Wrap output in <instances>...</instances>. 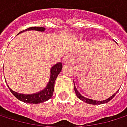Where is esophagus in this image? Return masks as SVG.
Returning <instances> with one entry per match:
<instances>
[{"instance_id":"34e87169","label":"esophagus","mask_w":127,"mask_h":127,"mask_svg":"<svg viewBox=\"0 0 127 127\" xmlns=\"http://www.w3.org/2000/svg\"><path fill=\"white\" fill-rule=\"evenodd\" d=\"M63 63L64 64H70V63H72V59H71V57L69 56H65L64 59H63Z\"/></svg>"}]
</instances>
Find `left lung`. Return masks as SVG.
Returning a JSON list of instances; mask_svg holds the SVG:
<instances>
[{
  "instance_id": "8db88e82",
  "label": "left lung",
  "mask_w": 127,
  "mask_h": 127,
  "mask_svg": "<svg viewBox=\"0 0 127 127\" xmlns=\"http://www.w3.org/2000/svg\"><path fill=\"white\" fill-rule=\"evenodd\" d=\"M74 88H75V94H76L77 97H78L80 100H83V101H85V103L89 104H102L107 103V102H109L112 98H113V97L116 95V94L117 93V91L114 95H113L111 97H110L109 98H107V99H106V100H95L89 99V98H87V97H85L84 96H82V95L79 93V92L78 91V90L76 89L75 85V83H74Z\"/></svg>"
}]
</instances>
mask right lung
Wrapping results in <instances>:
<instances>
[{"label": "right lung", "instance_id": "obj_1", "mask_svg": "<svg viewBox=\"0 0 127 127\" xmlns=\"http://www.w3.org/2000/svg\"><path fill=\"white\" fill-rule=\"evenodd\" d=\"M27 30H36V31H40V32H43L45 31V28L44 27H30L25 30H23L20 32H23L24 31H27ZM62 68V62H59L57 64H56L55 65H53L51 68V75H50V78L49 81V83L47 84L46 87L43 89L41 91H39L37 93L35 94H31V95H23V94H19L17 93L14 91H13L12 89H10L11 93L15 96L18 100L25 102V103H28V104H39V103H42V102L46 101L49 99H50L52 96L53 91H54V86H55V81L56 78L58 77V75L60 73L61 70Z\"/></svg>", "mask_w": 127, "mask_h": 127}]
</instances>
